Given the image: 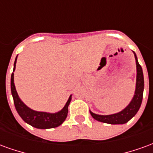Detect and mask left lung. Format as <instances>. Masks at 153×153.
Here are the masks:
<instances>
[{"label": "left lung", "mask_w": 153, "mask_h": 153, "mask_svg": "<svg viewBox=\"0 0 153 153\" xmlns=\"http://www.w3.org/2000/svg\"><path fill=\"white\" fill-rule=\"evenodd\" d=\"M134 54L135 60H136V67H137V79H136V89H135L134 96L133 99L125 107V109L121 111L120 112L108 115H101L94 114L90 111V114L96 120L100 122L106 123V124H111V125H120L125 124L132 119L141 106L142 100H143V88H144V79H143V74L142 70L141 65L138 64L137 56Z\"/></svg>", "instance_id": "1"}]
</instances>
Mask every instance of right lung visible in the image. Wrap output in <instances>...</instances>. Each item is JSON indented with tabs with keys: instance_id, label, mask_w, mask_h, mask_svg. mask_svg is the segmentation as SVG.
Segmentation results:
<instances>
[{
	"instance_id": "add662e5",
	"label": "right lung",
	"mask_w": 153,
	"mask_h": 153,
	"mask_svg": "<svg viewBox=\"0 0 153 153\" xmlns=\"http://www.w3.org/2000/svg\"><path fill=\"white\" fill-rule=\"evenodd\" d=\"M17 56L15 60L14 64V70H15V64H16ZM10 87H11V93L14 99L15 109L20 117H21L26 123L28 125H32L33 127L37 128H51L58 127L63 123L67 117L68 114V106L70 105L71 101V95L67 101L65 106L60 111L57 113H47V112H41V111H36L30 109L29 107L25 105V103L22 102L20 98L19 97L18 93L15 89V83H14V73L11 74V80H10Z\"/></svg>"
}]
</instances>
